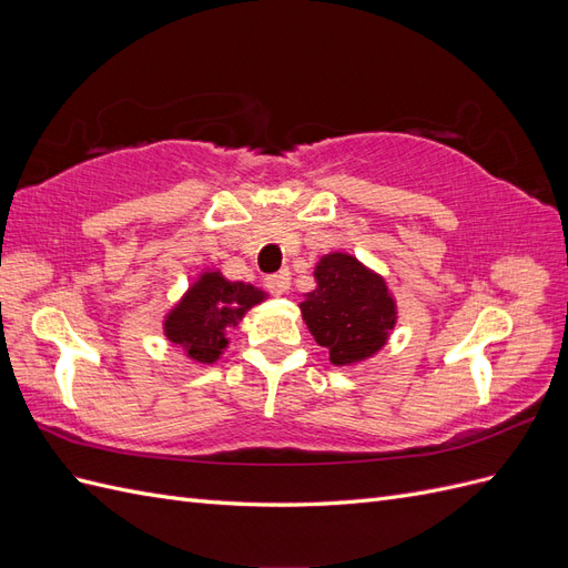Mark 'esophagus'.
<instances>
[{"label":"esophagus","instance_id":"esophagus-1","mask_svg":"<svg viewBox=\"0 0 568 568\" xmlns=\"http://www.w3.org/2000/svg\"><path fill=\"white\" fill-rule=\"evenodd\" d=\"M291 286V277L286 272H280V274H270V277H265V288L270 291L272 296H282L286 294Z\"/></svg>","mask_w":568,"mask_h":568}]
</instances>
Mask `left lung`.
Listing matches in <instances>:
<instances>
[{
	"mask_svg": "<svg viewBox=\"0 0 568 568\" xmlns=\"http://www.w3.org/2000/svg\"><path fill=\"white\" fill-rule=\"evenodd\" d=\"M315 280L301 313L332 363L355 365L384 348L395 326V301L379 274L348 253H329L317 263Z\"/></svg>",
	"mask_w": 568,
	"mask_h": 568,
	"instance_id": "1",
	"label": "left lung"
}]
</instances>
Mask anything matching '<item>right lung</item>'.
Wrapping results in <instances>:
<instances>
[{
	"mask_svg": "<svg viewBox=\"0 0 568 568\" xmlns=\"http://www.w3.org/2000/svg\"><path fill=\"white\" fill-rule=\"evenodd\" d=\"M265 294L244 282H227L220 272H203L184 298L165 317V336L186 351V357L213 365L227 348V329L261 303Z\"/></svg>",
	"mask_w": 568,
	"mask_h": 568,
	"instance_id": "obj_1",
	"label": "right lung"
}]
</instances>
